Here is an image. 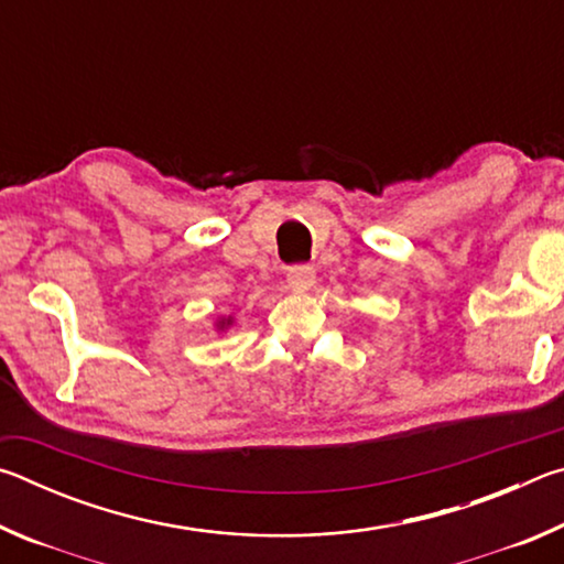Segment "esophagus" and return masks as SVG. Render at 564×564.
Segmentation results:
<instances>
[{"mask_svg":"<svg viewBox=\"0 0 564 564\" xmlns=\"http://www.w3.org/2000/svg\"><path fill=\"white\" fill-rule=\"evenodd\" d=\"M285 279H289V285L293 291L303 293L316 283V271H313V265H291L289 273H285Z\"/></svg>","mask_w":564,"mask_h":564,"instance_id":"34e87169","label":"esophagus"}]
</instances>
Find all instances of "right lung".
I'll return each mask as SVG.
<instances>
[{
    "label": "right lung",
    "mask_w": 564,
    "mask_h": 564,
    "mask_svg": "<svg viewBox=\"0 0 564 564\" xmlns=\"http://www.w3.org/2000/svg\"><path fill=\"white\" fill-rule=\"evenodd\" d=\"M231 326V318H224V321H218V330H224V328H228Z\"/></svg>",
    "instance_id": "1"
}]
</instances>
